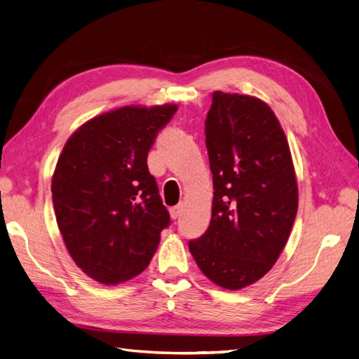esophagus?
Segmentation results:
<instances>
[{
  "mask_svg": "<svg viewBox=\"0 0 359 359\" xmlns=\"http://www.w3.org/2000/svg\"><path fill=\"white\" fill-rule=\"evenodd\" d=\"M181 210H182V208H181V206H177V208H172V209H170V217H172V220H177V218L181 215Z\"/></svg>",
  "mask_w": 359,
  "mask_h": 359,
  "instance_id": "1",
  "label": "esophagus"
}]
</instances>
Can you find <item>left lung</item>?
Segmentation results:
<instances>
[{
    "mask_svg": "<svg viewBox=\"0 0 359 359\" xmlns=\"http://www.w3.org/2000/svg\"><path fill=\"white\" fill-rule=\"evenodd\" d=\"M206 147L212 218L189 250L209 280L237 291L262 279L287 245L299 201L294 164L271 107L246 94L212 93Z\"/></svg>",
    "mask_w": 359,
    "mask_h": 359,
    "instance_id": "1",
    "label": "left lung"
}]
</instances>
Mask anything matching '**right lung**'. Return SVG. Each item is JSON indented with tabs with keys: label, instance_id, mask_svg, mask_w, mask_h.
Returning a JSON list of instances; mask_svg holds the SVG:
<instances>
[{
	"label": "right lung",
	"instance_id": "1",
	"mask_svg": "<svg viewBox=\"0 0 359 359\" xmlns=\"http://www.w3.org/2000/svg\"><path fill=\"white\" fill-rule=\"evenodd\" d=\"M177 109L126 105L94 116L58 156L50 181L58 229L76 265L99 283L141 274L170 223L147 155Z\"/></svg>",
	"mask_w": 359,
	"mask_h": 359
}]
</instances>
